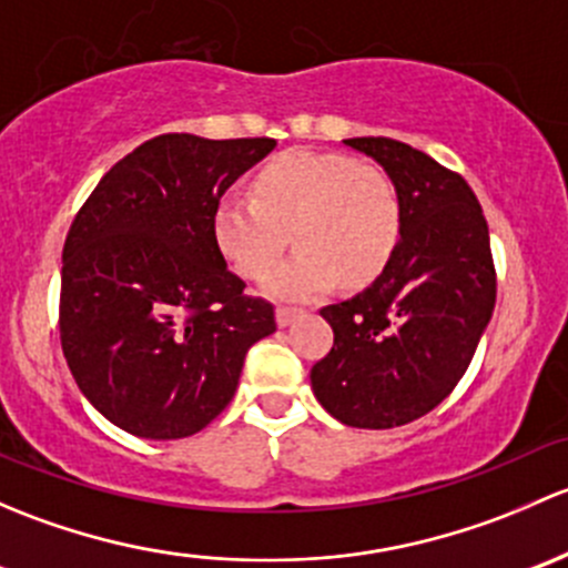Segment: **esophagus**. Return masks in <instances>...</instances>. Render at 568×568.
Masks as SVG:
<instances>
[{
	"label": "esophagus",
	"instance_id": "obj_1",
	"mask_svg": "<svg viewBox=\"0 0 568 568\" xmlns=\"http://www.w3.org/2000/svg\"><path fill=\"white\" fill-rule=\"evenodd\" d=\"M297 317H303V308H292V306H278L276 308V323H278V327L292 325Z\"/></svg>",
	"mask_w": 568,
	"mask_h": 568
}]
</instances>
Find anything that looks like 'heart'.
Wrapping results in <instances>:
<instances>
[{
	"instance_id": "b5f03b06",
	"label": "heart",
	"mask_w": 568,
	"mask_h": 568,
	"mask_svg": "<svg viewBox=\"0 0 568 568\" xmlns=\"http://www.w3.org/2000/svg\"><path fill=\"white\" fill-rule=\"evenodd\" d=\"M297 254L267 282L276 297L306 301L342 278L369 284L402 237V199L377 163L342 153L290 150L251 180V199L213 207V241L243 278H265L286 243Z\"/></svg>"
}]
</instances>
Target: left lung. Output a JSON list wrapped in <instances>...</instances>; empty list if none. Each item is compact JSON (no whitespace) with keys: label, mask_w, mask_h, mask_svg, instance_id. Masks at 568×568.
Here are the masks:
<instances>
[{"label":"left lung","mask_w":568,"mask_h":568,"mask_svg":"<svg viewBox=\"0 0 568 568\" xmlns=\"http://www.w3.org/2000/svg\"><path fill=\"white\" fill-rule=\"evenodd\" d=\"M394 180L402 241L355 297L320 308L333 347L312 388L336 420L394 429L435 410L470 366L495 308L489 226L465 178L385 136L344 139Z\"/></svg>","instance_id":"8db88e82"}]
</instances>
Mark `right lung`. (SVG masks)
<instances>
[{
  "label": "right lung",
  "mask_w": 568,
  "mask_h": 568,
  "mask_svg": "<svg viewBox=\"0 0 568 568\" xmlns=\"http://www.w3.org/2000/svg\"><path fill=\"white\" fill-rule=\"evenodd\" d=\"M276 139L163 133L103 174L62 248L60 342L81 394L148 440L196 435L276 331L213 241V207Z\"/></svg>",
  "instance_id": "add662e5"
}]
</instances>
